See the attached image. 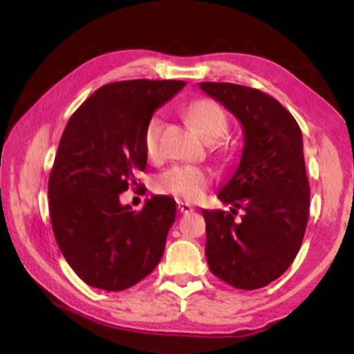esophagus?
<instances>
[{"mask_svg":"<svg viewBox=\"0 0 354 354\" xmlns=\"http://www.w3.org/2000/svg\"><path fill=\"white\" fill-rule=\"evenodd\" d=\"M178 211L181 214H187V212L194 211V206L189 205V203H185V201H178Z\"/></svg>","mask_w":354,"mask_h":354,"instance_id":"34e87169","label":"esophagus"}]
</instances>
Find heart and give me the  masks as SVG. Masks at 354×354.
<instances>
[{"mask_svg": "<svg viewBox=\"0 0 354 354\" xmlns=\"http://www.w3.org/2000/svg\"><path fill=\"white\" fill-rule=\"evenodd\" d=\"M187 118L198 133L207 140L218 139L227 129V117L221 106L212 100H196L187 111ZM160 118H149L143 131V151L148 158H156L159 153ZM211 183V175L196 165H173L165 170L156 181V189L160 194H170L187 201H196L205 195Z\"/></svg>", "mask_w": 354, "mask_h": 354, "instance_id": "heart-1", "label": "heart"}]
</instances>
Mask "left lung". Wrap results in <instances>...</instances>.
Returning a JSON list of instances; mask_svg holds the SVG:
<instances>
[{
    "label": "left lung",
    "instance_id": "1",
    "mask_svg": "<svg viewBox=\"0 0 354 354\" xmlns=\"http://www.w3.org/2000/svg\"><path fill=\"white\" fill-rule=\"evenodd\" d=\"M200 88L243 128L241 162L217 195L231 212L203 211L207 266L236 289H261L289 268L306 231L310 190L301 129L257 88L231 82H200ZM237 208L245 212L241 221Z\"/></svg>",
    "mask_w": 354,
    "mask_h": 354
}]
</instances>
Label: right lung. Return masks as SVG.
<instances>
[{
    "instance_id": "right-lung-1",
    "label": "right lung",
    "mask_w": 354,
    "mask_h": 354,
    "mask_svg": "<svg viewBox=\"0 0 354 354\" xmlns=\"http://www.w3.org/2000/svg\"><path fill=\"white\" fill-rule=\"evenodd\" d=\"M184 81L106 84L70 117L48 181L53 232L84 283L120 292L151 273L164 254L176 203L151 196L142 211L120 203L145 170L143 131Z\"/></svg>"
}]
</instances>
